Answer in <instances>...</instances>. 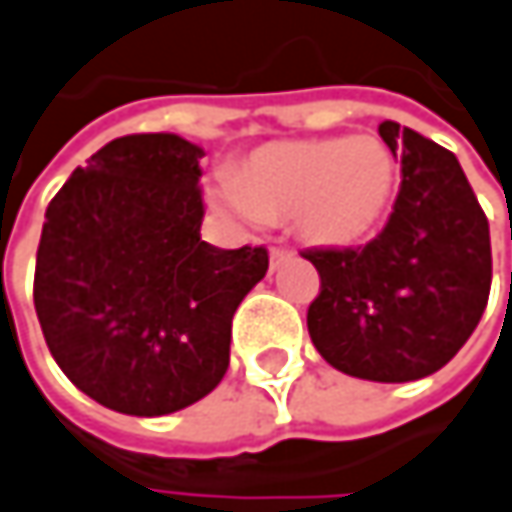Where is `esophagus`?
Returning a JSON list of instances; mask_svg holds the SVG:
<instances>
[{"instance_id":"34e87169","label":"esophagus","mask_w":512,"mask_h":512,"mask_svg":"<svg viewBox=\"0 0 512 512\" xmlns=\"http://www.w3.org/2000/svg\"><path fill=\"white\" fill-rule=\"evenodd\" d=\"M290 257H293L290 249H272V252H269V266H272V269H278V266H281L284 260H290Z\"/></svg>"}]
</instances>
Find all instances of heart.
<instances>
[{"label":"heart","mask_w":512,"mask_h":512,"mask_svg":"<svg viewBox=\"0 0 512 512\" xmlns=\"http://www.w3.org/2000/svg\"><path fill=\"white\" fill-rule=\"evenodd\" d=\"M398 181L390 149L375 137L269 143L216 184V199L246 222L296 219L319 246L366 240L390 208Z\"/></svg>","instance_id":"heart-1"}]
</instances>
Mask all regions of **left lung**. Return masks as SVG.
<instances>
[{"mask_svg": "<svg viewBox=\"0 0 512 512\" xmlns=\"http://www.w3.org/2000/svg\"><path fill=\"white\" fill-rule=\"evenodd\" d=\"M378 134L401 158L393 213L366 246L304 252L322 281L307 331L334 369L404 384L442 369L478 328L492 284L489 222L448 149L393 119Z\"/></svg>", "mask_w": 512, "mask_h": 512, "instance_id": "left-lung-1", "label": "left lung"}]
</instances>
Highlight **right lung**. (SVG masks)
<instances>
[{"instance_id":"add662e5","label":"right lung","mask_w":512,"mask_h":512,"mask_svg":"<svg viewBox=\"0 0 512 512\" xmlns=\"http://www.w3.org/2000/svg\"><path fill=\"white\" fill-rule=\"evenodd\" d=\"M202 146L128 134L78 166L46 208L34 310L55 363L128 416L196 404L231 360V319L269 269L263 246L202 240Z\"/></svg>"}]
</instances>
